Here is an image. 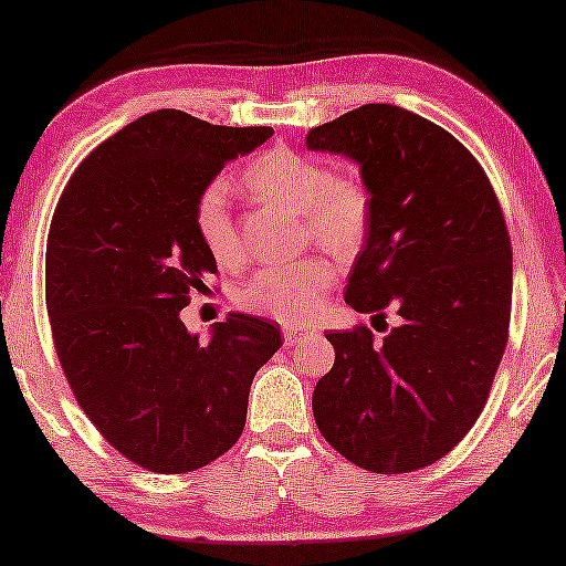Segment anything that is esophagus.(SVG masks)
I'll return each mask as SVG.
<instances>
[{
  "label": "esophagus",
  "instance_id": "esophagus-1",
  "mask_svg": "<svg viewBox=\"0 0 566 566\" xmlns=\"http://www.w3.org/2000/svg\"><path fill=\"white\" fill-rule=\"evenodd\" d=\"M304 331L302 328H286L284 331V340H286V345H298L304 340Z\"/></svg>",
  "mask_w": 566,
  "mask_h": 566
}]
</instances>
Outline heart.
Returning <instances> with one entry per match:
<instances>
[{"mask_svg":"<svg viewBox=\"0 0 566 566\" xmlns=\"http://www.w3.org/2000/svg\"><path fill=\"white\" fill-rule=\"evenodd\" d=\"M243 182L255 197L302 213L304 235L333 255L347 258L363 248L371 195L359 177L333 175L326 163L276 148L245 167ZM195 228L209 255L223 268L243 260L228 189L219 179L199 191ZM333 280V264L323 255L268 264L240 290V304L284 326H306L323 311Z\"/></svg>","mask_w":566,"mask_h":566,"instance_id":"1","label":"heart"}]
</instances>
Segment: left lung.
Returning <instances> with one entry per match:
<instances>
[{
	"label": "left lung",
	"instance_id": "1",
	"mask_svg": "<svg viewBox=\"0 0 566 566\" xmlns=\"http://www.w3.org/2000/svg\"><path fill=\"white\" fill-rule=\"evenodd\" d=\"M306 146L359 163L371 195L347 306L401 316L379 343L367 326L326 335L335 363L316 384V426L367 472H416L472 430L506 350V219L474 155L401 106H359L311 128Z\"/></svg>",
	"mask_w": 566,
	"mask_h": 566
}]
</instances>
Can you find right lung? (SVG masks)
<instances>
[{"instance_id":"obj_1","label":"right lung","mask_w":566,"mask_h":566,"mask_svg":"<svg viewBox=\"0 0 566 566\" xmlns=\"http://www.w3.org/2000/svg\"><path fill=\"white\" fill-rule=\"evenodd\" d=\"M274 134L177 109L136 118L72 172L45 245V306L80 408L126 460L187 474L238 442L255 371L280 326L245 314L203 345L179 318L216 260L197 235L199 191Z\"/></svg>"}]
</instances>
